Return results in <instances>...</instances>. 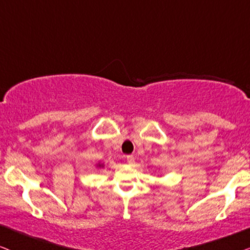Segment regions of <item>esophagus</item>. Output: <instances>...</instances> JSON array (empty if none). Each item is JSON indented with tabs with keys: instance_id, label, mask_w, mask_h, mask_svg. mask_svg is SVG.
<instances>
[{
	"instance_id": "1",
	"label": "esophagus",
	"mask_w": 250,
	"mask_h": 250,
	"mask_svg": "<svg viewBox=\"0 0 250 250\" xmlns=\"http://www.w3.org/2000/svg\"><path fill=\"white\" fill-rule=\"evenodd\" d=\"M126 160H127V163L129 164V165H132V164L135 162L134 157H133V156H127V157H126Z\"/></svg>"
}]
</instances>
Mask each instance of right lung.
I'll return each instance as SVG.
<instances>
[{
  "instance_id": "1",
  "label": "right lung",
  "mask_w": 250,
  "mask_h": 250,
  "mask_svg": "<svg viewBox=\"0 0 250 250\" xmlns=\"http://www.w3.org/2000/svg\"><path fill=\"white\" fill-rule=\"evenodd\" d=\"M97 167H104V164L99 163V164H97Z\"/></svg>"
}]
</instances>
